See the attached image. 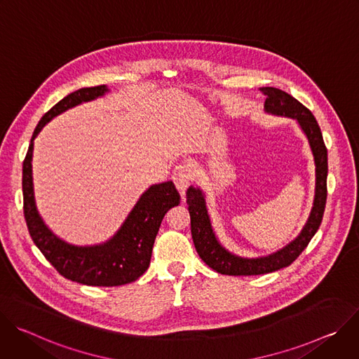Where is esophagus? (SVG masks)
<instances>
[{"instance_id":"1","label":"esophagus","mask_w":359,"mask_h":359,"mask_svg":"<svg viewBox=\"0 0 359 359\" xmlns=\"http://www.w3.org/2000/svg\"><path fill=\"white\" fill-rule=\"evenodd\" d=\"M172 179L176 184V189L179 190V193L184 198L186 190H187V187L190 186V182H191V168L189 165H179L175 169Z\"/></svg>"}]
</instances>
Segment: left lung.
Segmentation results:
<instances>
[{
  "label": "left lung",
  "mask_w": 359,
  "mask_h": 359,
  "mask_svg": "<svg viewBox=\"0 0 359 359\" xmlns=\"http://www.w3.org/2000/svg\"><path fill=\"white\" fill-rule=\"evenodd\" d=\"M260 90L266 95L264 111L271 115L295 119L309 139L316 163L314 203L309 220H306L301 233L290 244L270 255H266V257L245 259L230 252L220 244L212 227L204 193L198 187L190 186L186 193V201L189 204L191 238L196 251L210 269L224 276H259L288 267L317 233L323 222L327 203V147L314 115L299 104L295 97L281 89L264 86L260 88Z\"/></svg>",
  "instance_id": "8db88e82"
}]
</instances>
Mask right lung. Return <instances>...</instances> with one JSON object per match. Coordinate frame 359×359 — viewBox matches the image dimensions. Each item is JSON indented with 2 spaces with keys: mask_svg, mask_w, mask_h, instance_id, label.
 <instances>
[{
  "mask_svg": "<svg viewBox=\"0 0 359 359\" xmlns=\"http://www.w3.org/2000/svg\"><path fill=\"white\" fill-rule=\"evenodd\" d=\"M105 85L82 88L61 99L36 125L22 165L24 216L32 241L45 259L65 278L93 287H116L136 281L150 264L153 243L165 215L180 203V194L173 182L150 186L137 200L135 208L115 233L104 244L72 245L57 237L41 219L32 183L34 139L41 129L60 114L104 96Z\"/></svg>",
  "mask_w": 359,
  "mask_h": 359,
  "instance_id": "right-lung-1",
  "label": "right lung"
}]
</instances>
